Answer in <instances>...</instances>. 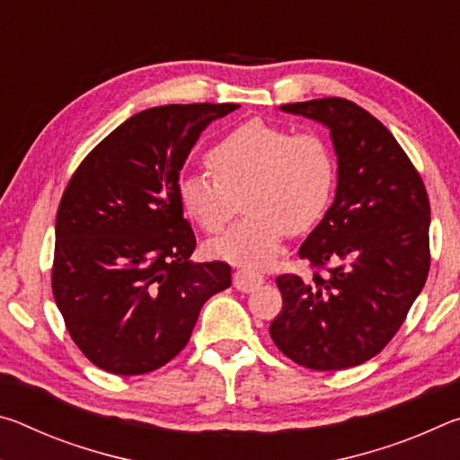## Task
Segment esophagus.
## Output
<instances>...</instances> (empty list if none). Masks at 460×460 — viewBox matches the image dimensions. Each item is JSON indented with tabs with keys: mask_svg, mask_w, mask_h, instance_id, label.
<instances>
[{
	"mask_svg": "<svg viewBox=\"0 0 460 460\" xmlns=\"http://www.w3.org/2000/svg\"><path fill=\"white\" fill-rule=\"evenodd\" d=\"M261 284H263V276L258 274V271L237 270L235 274H233V286H235L241 292H252Z\"/></svg>",
	"mask_w": 460,
	"mask_h": 460,
	"instance_id": "obj_1",
	"label": "esophagus"
}]
</instances>
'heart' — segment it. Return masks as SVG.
Returning a JSON list of instances; mask_svg holds the SVG:
<instances>
[{"instance_id": "b5f03b06", "label": "heart", "mask_w": 460, "mask_h": 460, "mask_svg": "<svg viewBox=\"0 0 460 460\" xmlns=\"http://www.w3.org/2000/svg\"><path fill=\"white\" fill-rule=\"evenodd\" d=\"M211 176L186 174L178 182L184 213L207 233H219L243 199L249 213L208 243L215 258L239 266H266L288 231L305 233L323 219L334 186L329 147L313 134L252 119L229 131L207 154Z\"/></svg>"}]
</instances>
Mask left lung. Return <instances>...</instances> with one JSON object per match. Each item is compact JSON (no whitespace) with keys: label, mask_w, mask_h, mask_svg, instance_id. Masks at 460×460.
I'll use <instances>...</instances> for the list:
<instances>
[{"label":"left lung","mask_w":460,"mask_h":460,"mask_svg":"<svg viewBox=\"0 0 460 460\" xmlns=\"http://www.w3.org/2000/svg\"><path fill=\"white\" fill-rule=\"evenodd\" d=\"M286 113L331 131L337 190L298 255L324 268L276 278V347L298 365L337 371L369 361L406 318L430 270L424 182L384 123L347 99L288 103Z\"/></svg>","instance_id":"left-lung-1"}]
</instances>
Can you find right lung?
I'll return each instance as SVG.
<instances>
[{"instance_id":"right-lung-1","label":"right lung","mask_w":460,"mask_h":460,"mask_svg":"<svg viewBox=\"0 0 460 460\" xmlns=\"http://www.w3.org/2000/svg\"><path fill=\"white\" fill-rule=\"evenodd\" d=\"M237 107L139 111L83 160L62 194L52 292L97 367L142 376L166 365L189 342L202 305L231 286L229 263L190 260L197 239L178 181L208 123Z\"/></svg>"}]
</instances>
